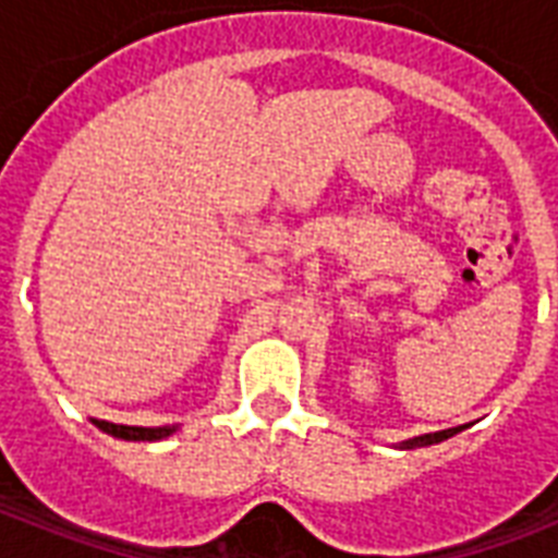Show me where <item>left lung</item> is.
Returning a JSON list of instances; mask_svg holds the SVG:
<instances>
[{"label": "left lung", "instance_id": "left-lung-1", "mask_svg": "<svg viewBox=\"0 0 558 558\" xmlns=\"http://www.w3.org/2000/svg\"><path fill=\"white\" fill-rule=\"evenodd\" d=\"M460 428H463V425H458V428H446V432L420 434V437H414V440H405V442H402V449H416V446H434V442L449 440V437H454V434H458Z\"/></svg>", "mask_w": 558, "mask_h": 558}]
</instances>
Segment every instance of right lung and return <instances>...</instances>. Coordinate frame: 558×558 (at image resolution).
Returning a JSON list of instances; mask_svg holds the SVG:
<instances>
[{
    "label": "right lung",
    "instance_id": "add662e5",
    "mask_svg": "<svg viewBox=\"0 0 558 558\" xmlns=\"http://www.w3.org/2000/svg\"><path fill=\"white\" fill-rule=\"evenodd\" d=\"M98 425L100 432L112 434V437H121V440H161V437H170L177 432V425H156V428H144V425H116L107 423V420H92Z\"/></svg>",
    "mask_w": 558,
    "mask_h": 558
}]
</instances>
